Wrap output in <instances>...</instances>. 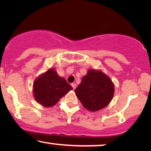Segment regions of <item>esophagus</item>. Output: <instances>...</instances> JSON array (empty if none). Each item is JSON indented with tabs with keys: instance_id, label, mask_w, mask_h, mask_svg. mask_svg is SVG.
Segmentation results:
<instances>
[{
	"instance_id": "34e87169",
	"label": "esophagus",
	"mask_w": 151,
	"mask_h": 151,
	"mask_svg": "<svg viewBox=\"0 0 151 151\" xmlns=\"http://www.w3.org/2000/svg\"><path fill=\"white\" fill-rule=\"evenodd\" d=\"M72 87H73V89H76V84H75V83H72Z\"/></svg>"
}]
</instances>
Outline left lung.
Instances as JSON below:
<instances>
[{
    "instance_id": "1",
    "label": "left lung",
    "mask_w": 151,
    "mask_h": 151,
    "mask_svg": "<svg viewBox=\"0 0 151 151\" xmlns=\"http://www.w3.org/2000/svg\"><path fill=\"white\" fill-rule=\"evenodd\" d=\"M75 91L83 106L95 112L109 104L114 87L111 78L102 71L89 70Z\"/></svg>"
}]
</instances>
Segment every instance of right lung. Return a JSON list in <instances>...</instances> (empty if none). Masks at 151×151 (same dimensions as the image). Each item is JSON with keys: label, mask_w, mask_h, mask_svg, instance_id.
<instances>
[{"label": "right lung", "mask_w": 151, "mask_h": 151, "mask_svg": "<svg viewBox=\"0 0 151 151\" xmlns=\"http://www.w3.org/2000/svg\"><path fill=\"white\" fill-rule=\"evenodd\" d=\"M72 89L73 87L53 68L40 75L33 84L35 100L45 107L57 104L60 98Z\"/></svg>", "instance_id": "right-lung-1"}]
</instances>
